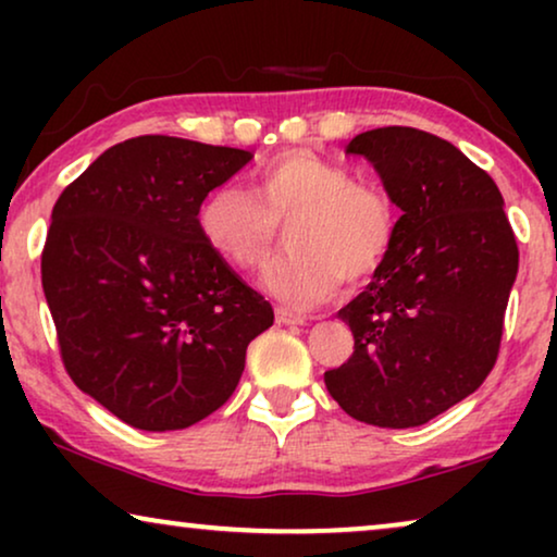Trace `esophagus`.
<instances>
[{
	"label": "esophagus",
	"instance_id": "1",
	"mask_svg": "<svg viewBox=\"0 0 557 557\" xmlns=\"http://www.w3.org/2000/svg\"><path fill=\"white\" fill-rule=\"evenodd\" d=\"M276 322L286 324V326H299V324H307V317L299 314V311H294V309L278 307L276 309Z\"/></svg>",
	"mask_w": 557,
	"mask_h": 557
}]
</instances>
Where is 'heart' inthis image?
I'll list each match as a JSON object with an SVG mask.
<instances>
[{"label":"heart","mask_w":557,"mask_h":557,"mask_svg":"<svg viewBox=\"0 0 557 557\" xmlns=\"http://www.w3.org/2000/svg\"><path fill=\"white\" fill-rule=\"evenodd\" d=\"M195 225L233 271L261 269L286 225L288 250L263 273V286L278 301L311 309L337 296L342 278L375 276L398 235V210L387 189L355 180L345 164L286 149L253 172L250 195L231 182L205 195Z\"/></svg>","instance_id":"1"}]
</instances>
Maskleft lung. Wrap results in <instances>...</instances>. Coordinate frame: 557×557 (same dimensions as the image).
<instances>
[{
	"instance_id": "obj_1",
	"label": "left lung",
	"mask_w": 557,
	"mask_h": 557,
	"mask_svg": "<svg viewBox=\"0 0 557 557\" xmlns=\"http://www.w3.org/2000/svg\"><path fill=\"white\" fill-rule=\"evenodd\" d=\"M347 154L375 166L403 215L391 256L339 309L355 352L324 385L357 421L413 429L492 372L520 250L499 187L451 141L385 126L357 134Z\"/></svg>"
}]
</instances>
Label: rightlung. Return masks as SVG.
<instances>
[{
	"label": "right lung",
	"instance_id": "obj_1",
	"mask_svg": "<svg viewBox=\"0 0 557 557\" xmlns=\"http://www.w3.org/2000/svg\"><path fill=\"white\" fill-rule=\"evenodd\" d=\"M253 154L177 136L106 149L52 208L42 250L67 375L141 431L187 429L231 398L273 309L197 233L205 195Z\"/></svg>",
	"mask_w": 557,
	"mask_h": 557
}]
</instances>
